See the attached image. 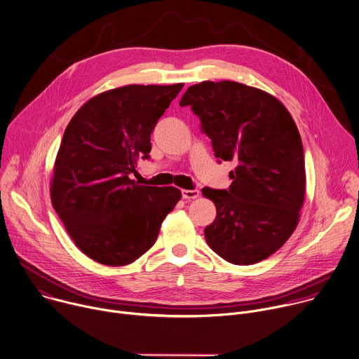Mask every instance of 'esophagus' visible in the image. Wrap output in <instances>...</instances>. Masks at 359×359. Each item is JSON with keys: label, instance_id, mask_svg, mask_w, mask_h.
<instances>
[{"label": "esophagus", "instance_id": "1", "mask_svg": "<svg viewBox=\"0 0 359 359\" xmlns=\"http://www.w3.org/2000/svg\"><path fill=\"white\" fill-rule=\"evenodd\" d=\"M200 196V191L198 190H182V197L184 198V200H194V198H197Z\"/></svg>", "mask_w": 359, "mask_h": 359}]
</instances>
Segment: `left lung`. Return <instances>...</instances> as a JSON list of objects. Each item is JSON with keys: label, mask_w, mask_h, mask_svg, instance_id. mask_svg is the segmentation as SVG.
Listing matches in <instances>:
<instances>
[{"label": "left lung", "mask_w": 359, "mask_h": 359, "mask_svg": "<svg viewBox=\"0 0 359 359\" xmlns=\"http://www.w3.org/2000/svg\"><path fill=\"white\" fill-rule=\"evenodd\" d=\"M179 104L200 118L218 162L236 163L228 190H201L217 208L204 228L208 247L233 265L266 259L289 240L304 200V152L292 115L273 95L235 81L190 86Z\"/></svg>", "instance_id": "obj_1"}]
</instances>
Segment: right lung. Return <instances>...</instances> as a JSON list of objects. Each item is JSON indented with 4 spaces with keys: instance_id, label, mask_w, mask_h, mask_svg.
Listing matches in <instances>:
<instances>
[{
    "instance_id": "1",
    "label": "right lung",
    "mask_w": 359,
    "mask_h": 359,
    "mask_svg": "<svg viewBox=\"0 0 359 359\" xmlns=\"http://www.w3.org/2000/svg\"><path fill=\"white\" fill-rule=\"evenodd\" d=\"M183 84H131L88 100L69 123L55 163L52 204L72 240L98 264L124 266L156 241L180 200L176 187L131 179L151 134Z\"/></svg>"
}]
</instances>
